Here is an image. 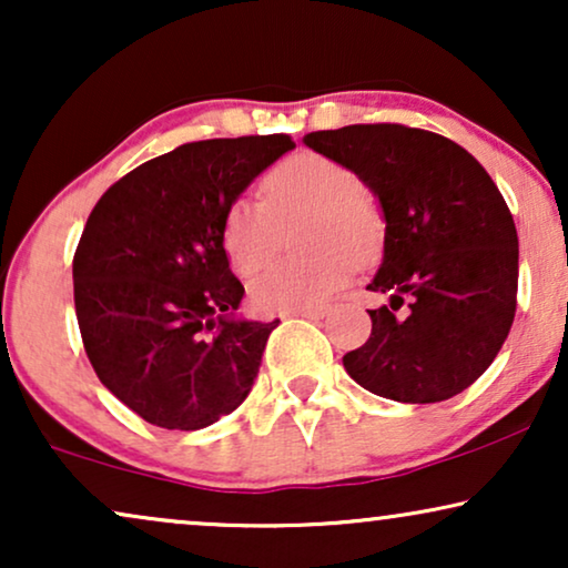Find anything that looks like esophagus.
Returning a JSON list of instances; mask_svg holds the SVG:
<instances>
[{
  "label": "esophagus",
  "mask_w": 568,
  "mask_h": 568,
  "mask_svg": "<svg viewBox=\"0 0 568 568\" xmlns=\"http://www.w3.org/2000/svg\"><path fill=\"white\" fill-rule=\"evenodd\" d=\"M325 315L323 307H310V310H297V313H290L286 317H307V321H321Z\"/></svg>",
  "instance_id": "1"
}]
</instances>
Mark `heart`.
<instances>
[{"mask_svg":"<svg viewBox=\"0 0 568 568\" xmlns=\"http://www.w3.org/2000/svg\"><path fill=\"white\" fill-rule=\"evenodd\" d=\"M305 251L263 271L251 286L258 313H297L344 290L354 266L383 253L385 220L359 175L321 152H297L268 170L261 204L237 199L222 216V251L237 276H253L274 258L286 227Z\"/></svg>","mask_w":568,"mask_h":568,"instance_id":"b5f03b06","label":"heart"}]
</instances>
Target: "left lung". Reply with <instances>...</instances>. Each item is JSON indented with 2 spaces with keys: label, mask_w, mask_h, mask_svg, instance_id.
Instances as JSON below:
<instances>
[{
  "label": "left lung",
  "mask_w": 568,
  "mask_h": 568,
  "mask_svg": "<svg viewBox=\"0 0 568 568\" xmlns=\"http://www.w3.org/2000/svg\"><path fill=\"white\" fill-rule=\"evenodd\" d=\"M305 144L352 168L385 214L367 290L390 305L367 310L372 333L344 356L346 372L400 403L463 393L491 367L517 310V230L491 175L453 139L403 123L313 131Z\"/></svg>",
  "instance_id": "obj_1"
}]
</instances>
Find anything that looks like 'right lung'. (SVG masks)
Wrapping results in <instances>:
<instances>
[{
  "label": "right lung",
  "mask_w": 568,
  "mask_h": 568,
  "mask_svg": "<svg viewBox=\"0 0 568 568\" xmlns=\"http://www.w3.org/2000/svg\"><path fill=\"white\" fill-rule=\"evenodd\" d=\"M292 136L204 139L108 189L74 251L88 359L144 422L193 432L251 393L274 323L237 321L245 286L222 251V216Z\"/></svg>",
  "instance_id": "right-lung-1"
}]
</instances>
